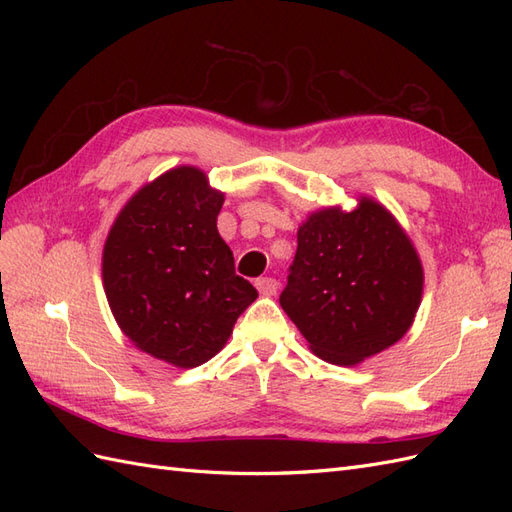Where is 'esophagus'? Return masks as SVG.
Here are the masks:
<instances>
[{"mask_svg": "<svg viewBox=\"0 0 512 512\" xmlns=\"http://www.w3.org/2000/svg\"><path fill=\"white\" fill-rule=\"evenodd\" d=\"M256 288L262 297H273V294L277 292V280L275 277H258Z\"/></svg>", "mask_w": 512, "mask_h": 512, "instance_id": "obj_1", "label": "esophagus"}]
</instances>
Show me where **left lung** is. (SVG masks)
<instances>
[{"label": "left lung", "mask_w": 512, "mask_h": 512, "mask_svg": "<svg viewBox=\"0 0 512 512\" xmlns=\"http://www.w3.org/2000/svg\"><path fill=\"white\" fill-rule=\"evenodd\" d=\"M297 243L280 305L320 359L354 365L406 335L423 267L382 205L363 198L350 213H312Z\"/></svg>", "instance_id": "obj_1"}]
</instances>
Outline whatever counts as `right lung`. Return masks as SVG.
I'll return each instance as SVG.
<instances>
[{"label":"right lung","instance_id":"obj_1","mask_svg":"<svg viewBox=\"0 0 512 512\" xmlns=\"http://www.w3.org/2000/svg\"><path fill=\"white\" fill-rule=\"evenodd\" d=\"M222 203L198 168L168 170L123 207L104 245V290L121 331L177 367L218 354L258 297L218 232Z\"/></svg>","mask_w":512,"mask_h":512}]
</instances>
